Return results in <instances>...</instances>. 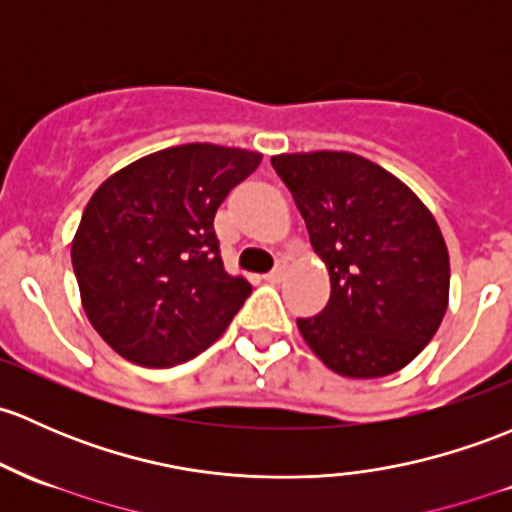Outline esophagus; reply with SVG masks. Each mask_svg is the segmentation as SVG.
<instances>
[{
	"label": "esophagus",
	"mask_w": 512,
	"mask_h": 512,
	"mask_svg": "<svg viewBox=\"0 0 512 512\" xmlns=\"http://www.w3.org/2000/svg\"><path fill=\"white\" fill-rule=\"evenodd\" d=\"M284 274H287V262H279V265L274 267V270H272L270 274H267V282H274V284L282 282Z\"/></svg>",
	"instance_id": "esophagus-1"
}]
</instances>
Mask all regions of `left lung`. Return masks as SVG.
<instances>
[{"label":"left lung","instance_id":"obj_1","mask_svg":"<svg viewBox=\"0 0 512 512\" xmlns=\"http://www.w3.org/2000/svg\"><path fill=\"white\" fill-rule=\"evenodd\" d=\"M331 279L326 309L297 319L306 346L343 378L412 363L449 306V250L410 186L351 152L272 157Z\"/></svg>","mask_w":512,"mask_h":512}]
</instances>
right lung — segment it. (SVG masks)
<instances>
[{
  "label": "right lung",
  "instance_id": "1",
  "mask_svg": "<svg viewBox=\"0 0 512 512\" xmlns=\"http://www.w3.org/2000/svg\"><path fill=\"white\" fill-rule=\"evenodd\" d=\"M260 161L250 149L179 144L98 186L71 260L85 316L112 351L171 368L223 336L252 287L223 270L213 218Z\"/></svg>",
  "mask_w": 512,
  "mask_h": 512
}]
</instances>
